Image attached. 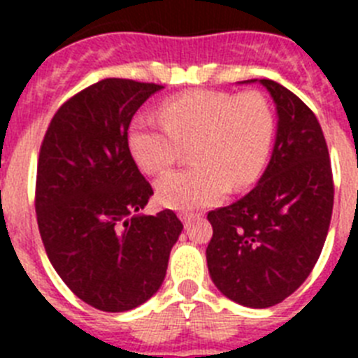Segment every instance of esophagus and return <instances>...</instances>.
Instances as JSON below:
<instances>
[{"mask_svg": "<svg viewBox=\"0 0 358 358\" xmlns=\"http://www.w3.org/2000/svg\"><path fill=\"white\" fill-rule=\"evenodd\" d=\"M181 220H182V224H185L186 229H188V227H192V224H194L195 217H194V215H185V213H181Z\"/></svg>", "mask_w": 358, "mask_h": 358, "instance_id": "1", "label": "esophagus"}]
</instances>
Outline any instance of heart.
Here are the masks:
<instances>
[{
  "mask_svg": "<svg viewBox=\"0 0 358 358\" xmlns=\"http://www.w3.org/2000/svg\"><path fill=\"white\" fill-rule=\"evenodd\" d=\"M274 113L262 93L189 91L163 103L159 120L140 116L129 131V148L140 169L163 173L189 147L194 166L161 177L157 201L194 211L217 204L231 189H243L267 164Z\"/></svg>",
  "mask_w": 358,
  "mask_h": 358,
  "instance_id": "b5f03b06",
  "label": "heart"
}]
</instances>
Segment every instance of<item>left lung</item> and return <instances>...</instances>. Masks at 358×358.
<instances>
[{
    "mask_svg": "<svg viewBox=\"0 0 358 358\" xmlns=\"http://www.w3.org/2000/svg\"><path fill=\"white\" fill-rule=\"evenodd\" d=\"M260 84L278 110L273 157L248 195L208 213L211 280L251 308L278 305L301 287L317 264L334 210L330 154L317 118L278 82Z\"/></svg>",
    "mask_w": 358,
    "mask_h": 358,
    "instance_id": "1",
    "label": "left lung"
}]
</instances>
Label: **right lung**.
<instances>
[{
  "label": "right lung",
  "mask_w": 358,
  "mask_h": 358,
  "mask_svg": "<svg viewBox=\"0 0 358 358\" xmlns=\"http://www.w3.org/2000/svg\"><path fill=\"white\" fill-rule=\"evenodd\" d=\"M163 85L106 78L66 100L41 143L36 213L57 274L82 301L125 312L161 287L182 231L172 210L136 215L154 194L129 148L136 110Z\"/></svg>",
  "instance_id": "right-lung-1"
}]
</instances>
